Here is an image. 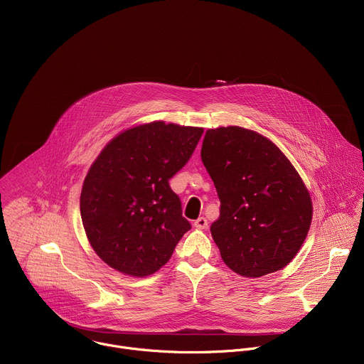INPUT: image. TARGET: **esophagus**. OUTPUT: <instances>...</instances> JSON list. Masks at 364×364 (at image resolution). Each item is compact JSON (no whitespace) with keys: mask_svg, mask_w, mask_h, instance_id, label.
I'll return each mask as SVG.
<instances>
[{"mask_svg":"<svg viewBox=\"0 0 364 364\" xmlns=\"http://www.w3.org/2000/svg\"><path fill=\"white\" fill-rule=\"evenodd\" d=\"M193 226L198 228V229H206V228H208V220H206V218H203V216L198 218V219L193 222Z\"/></svg>","mask_w":364,"mask_h":364,"instance_id":"esophagus-1","label":"esophagus"}]
</instances>
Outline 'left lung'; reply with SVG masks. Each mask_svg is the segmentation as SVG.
<instances>
[{
    "mask_svg": "<svg viewBox=\"0 0 364 364\" xmlns=\"http://www.w3.org/2000/svg\"><path fill=\"white\" fill-rule=\"evenodd\" d=\"M200 156L220 200L210 233L222 260L245 277L283 269L303 245L313 212L290 161L240 127L208 129Z\"/></svg>",
    "mask_w": 364,
    "mask_h": 364,
    "instance_id": "1",
    "label": "left lung"
}]
</instances>
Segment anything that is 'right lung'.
Wrapping results in <instances>:
<instances>
[{
	"label": "right lung",
	"instance_id": "obj_1",
	"mask_svg": "<svg viewBox=\"0 0 364 364\" xmlns=\"http://www.w3.org/2000/svg\"><path fill=\"white\" fill-rule=\"evenodd\" d=\"M202 128L155 121L115 136L90 168L81 218L95 253L144 277L159 270L191 229L169 179L192 156Z\"/></svg>",
	"mask_w": 364,
	"mask_h": 364
}]
</instances>
